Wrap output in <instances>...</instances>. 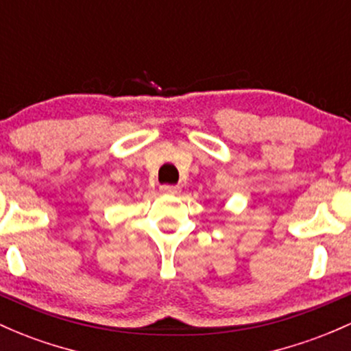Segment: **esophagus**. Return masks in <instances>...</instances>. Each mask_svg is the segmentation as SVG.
<instances>
[{"instance_id":"esophagus-1","label":"esophagus","mask_w":351,"mask_h":351,"mask_svg":"<svg viewBox=\"0 0 351 351\" xmlns=\"http://www.w3.org/2000/svg\"><path fill=\"white\" fill-rule=\"evenodd\" d=\"M160 191L165 195H178L180 193V188L178 186H171V184H163L160 186Z\"/></svg>"}]
</instances>
